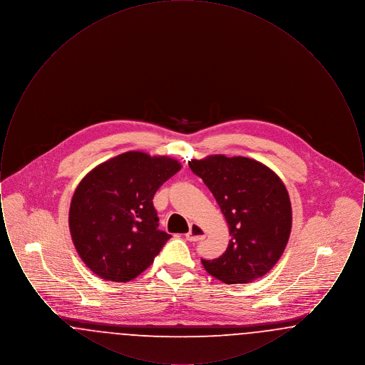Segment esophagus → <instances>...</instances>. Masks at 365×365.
I'll return each instance as SVG.
<instances>
[{
	"label": "esophagus",
	"mask_w": 365,
	"mask_h": 365,
	"mask_svg": "<svg viewBox=\"0 0 365 365\" xmlns=\"http://www.w3.org/2000/svg\"><path fill=\"white\" fill-rule=\"evenodd\" d=\"M204 238H205L204 228L197 223H192L190 226V231L186 234V240L190 242H197V241H202Z\"/></svg>",
	"instance_id": "esophagus-1"
}]
</instances>
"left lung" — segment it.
I'll return each mask as SVG.
<instances>
[{
    "mask_svg": "<svg viewBox=\"0 0 365 365\" xmlns=\"http://www.w3.org/2000/svg\"><path fill=\"white\" fill-rule=\"evenodd\" d=\"M217 201L230 230L227 250L201 260L227 284L264 277L278 262L292 231V204L278 175L247 157L208 156L189 161Z\"/></svg>",
    "mask_w": 365,
    "mask_h": 365,
    "instance_id": "1",
    "label": "left lung"
}]
</instances>
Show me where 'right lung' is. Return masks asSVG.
I'll list each match as a JSON object with an SVG mask.
<instances>
[{"instance_id": "obj_1", "label": "right lung", "mask_w": 365, "mask_h": 365, "mask_svg": "<svg viewBox=\"0 0 365 365\" xmlns=\"http://www.w3.org/2000/svg\"><path fill=\"white\" fill-rule=\"evenodd\" d=\"M180 168L171 157L125 152L81 180L71 201V237L97 277L130 282L152 265L171 238L157 228L153 197Z\"/></svg>"}]
</instances>
